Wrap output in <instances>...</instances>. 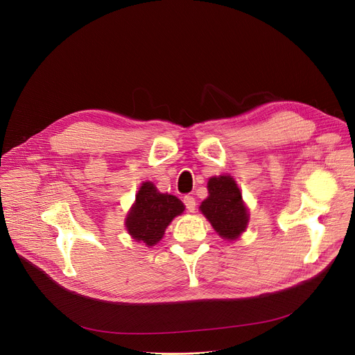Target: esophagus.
I'll return each mask as SVG.
<instances>
[{
    "label": "esophagus",
    "mask_w": 355,
    "mask_h": 355,
    "mask_svg": "<svg viewBox=\"0 0 355 355\" xmlns=\"http://www.w3.org/2000/svg\"><path fill=\"white\" fill-rule=\"evenodd\" d=\"M184 204H185V209H187L190 213H194V210H196V198L193 196H185L184 197Z\"/></svg>",
    "instance_id": "1"
}]
</instances>
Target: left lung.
I'll return each instance as SVG.
<instances>
[{
    "instance_id": "obj_1",
    "label": "left lung",
    "mask_w": 355,
    "mask_h": 355,
    "mask_svg": "<svg viewBox=\"0 0 355 355\" xmlns=\"http://www.w3.org/2000/svg\"><path fill=\"white\" fill-rule=\"evenodd\" d=\"M207 189L209 197L201 202V213L209 218L218 236L227 240L237 239L248 226L249 214L236 181L230 175L213 177Z\"/></svg>"
}]
</instances>
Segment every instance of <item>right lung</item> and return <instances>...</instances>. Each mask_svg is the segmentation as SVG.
<instances>
[{
    "label": "right lung",
    "mask_w": 355,
    "mask_h": 355,
    "mask_svg": "<svg viewBox=\"0 0 355 355\" xmlns=\"http://www.w3.org/2000/svg\"><path fill=\"white\" fill-rule=\"evenodd\" d=\"M182 211L184 204L177 197L159 193L153 182H144L126 217V229L135 240L154 246L171 220Z\"/></svg>",
    "instance_id": "1"
}]
</instances>
